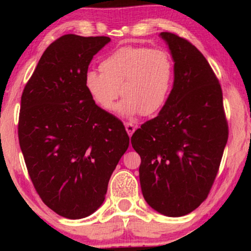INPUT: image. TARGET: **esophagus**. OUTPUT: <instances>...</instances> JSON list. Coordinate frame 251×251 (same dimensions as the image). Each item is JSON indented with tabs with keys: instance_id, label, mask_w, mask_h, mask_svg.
Segmentation results:
<instances>
[{
	"instance_id": "1",
	"label": "esophagus",
	"mask_w": 251,
	"mask_h": 251,
	"mask_svg": "<svg viewBox=\"0 0 251 251\" xmlns=\"http://www.w3.org/2000/svg\"><path fill=\"white\" fill-rule=\"evenodd\" d=\"M125 126H126V132H128V135L131 137L132 133L135 132V130H136L137 126L133 125V123H130V122H126Z\"/></svg>"
}]
</instances>
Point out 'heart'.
Instances as JSON below:
<instances>
[{
  "label": "heart",
  "mask_w": 251,
  "mask_h": 251,
  "mask_svg": "<svg viewBox=\"0 0 251 251\" xmlns=\"http://www.w3.org/2000/svg\"><path fill=\"white\" fill-rule=\"evenodd\" d=\"M100 73L88 71L84 87L91 100L113 112L120 95L122 115H152L163 107L174 83V60L166 50L122 47L99 64Z\"/></svg>",
  "instance_id": "b5f03b06"
}]
</instances>
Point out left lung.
I'll return each mask as SVG.
<instances>
[{
	"mask_svg": "<svg viewBox=\"0 0 251 251\" xmlns=\"http://www.w3.org/2000/svg\"><path fill=\"white\" fill-rule=\"evenodd\" d=\"M160 36L175 61L174 87L159 115L131 137L140 155V187L160 214L180 217L210 192L228 138L218 78L203 54L170 32Z\"/></svg>",
	"mask_w": 251,
	"mask_h": 251,
	"instance_id": "1",
	"label": "left lung"
}]
</instances>
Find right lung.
<instances>
[{"label":"right lung","mask_w":251,"mask_h":251,"mask_svg":"<svg viewBox=\"0 0 251 251\" xmlns=\"http://www.w3.org/2000/svg\"><path fill=\"white\" fill-rule=\"evenodd\" d=\"M111 39L67 34L44 51L24 88L18 137L42 201L70 219L91 215L129 146L125 126L84 87L92 57Z\"/></svg>","instance_id":"right-lung-1"}]
</instances>
